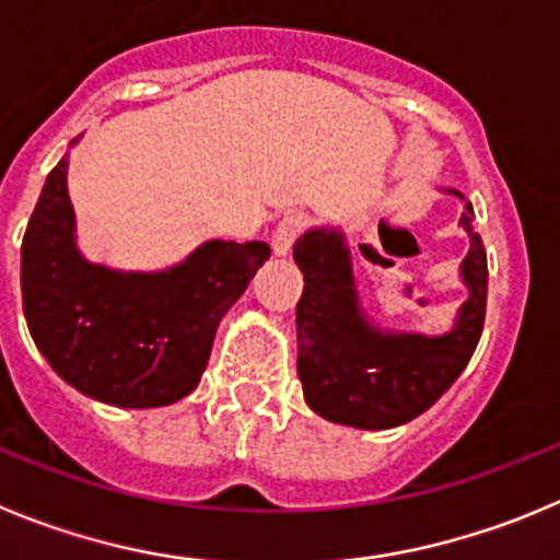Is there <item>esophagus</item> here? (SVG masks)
Returning <instances> with one entry per match:
<instances>
[{
  "label": "esophagus",
  "instance_id": "1",
  "mask_svg": "<svg viewBox=\"0 0 560 560\" xmlns=\"http://www.w3.org/2000/svg\"><path fill=\"white\" fill-rule=\"evenodd\" d=\"M306 215H301V212H290V215H284L279 221V226H276L273 237H270V243H273V250L279 256H287L292 250V243H295L298 237H301V232L306 229Z\"/></svg>",
  "mask_w": 560,
  "mask_h": 560
}]
</instances>
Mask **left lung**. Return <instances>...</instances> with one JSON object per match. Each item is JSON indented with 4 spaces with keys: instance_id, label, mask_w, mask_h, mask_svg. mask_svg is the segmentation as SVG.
Returning <instances> with one entry per match:
<instances>
[{
    "instance_id": "left-lung-1",
    "label": "left lung",
    "mask_w": 560,
    "mask_h": 560,
    "mask_svg": "<svg viewBox=\"0 0 560 560\" xmlns=\"http://www.w3.org/2000/svg\"><path fill=\"white\" fill-rule=\"evenodd\" d=\"M464 201L462 226L469 254L462 279L469 298L453 331L442 337L378 331L368 323L353 284L351 254L337 229H312L295 243L304 295L295 306L298 378L312 411L339 425L395 428L431 409L472 359L486 317V248L475 232L472 203Z\"/></svg>"
}]
</instances>
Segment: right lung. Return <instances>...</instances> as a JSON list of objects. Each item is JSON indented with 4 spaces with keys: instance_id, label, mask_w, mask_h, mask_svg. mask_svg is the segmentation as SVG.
I'll return each mask as SVG.
<instances>
[{
    "instance_id": "1",
    "label": "right lung",
    "mask_w": 560,
    "mask_h": 560,
    "mask_svg": "<svg viewBox=\"0 0 560 560\" xmlns=\"http://www.w3.org/2000/svg\"><path fill=\"white\" fill-rule=\"evenodd\" d=\"M68 156L40 190L21 243V298L38 351L82 395L154 409L201 381L218 323L268 262L270 245L209 240L160 273L88 262L74 243Z\"/></svg>"
}]
</instances>
